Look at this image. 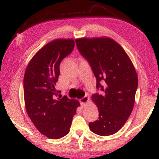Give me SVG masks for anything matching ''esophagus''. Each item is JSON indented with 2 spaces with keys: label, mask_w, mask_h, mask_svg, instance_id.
Segmentation results:
<instances>
[{
  "label": "esophagus",
  "mask_w": 159,
  "mask_h": 159,
  "mask_svg": "<svg viewBox=\"0 0 159 159\" xmlns=\"http://www.w3.org/2000/svg\"><path fill=\"white\" fill-rule=\"evenodd\" d=\"M89 101V98L87 97V96H84L80 100V104H81L82 106H85L87 103H88V102Z\"/></svg>",
  "instance_id": "esophagus-1"
}]
</instances>
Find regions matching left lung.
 Listing matches in <instances>:
<instances>
[{"mask_svg": "<svg viewBox=\"0 0 159 159\" xmlns=\"http://www.w3.org/2000/svg\"><path fill=\"white\" fill-rule=\"evenodd\" d=\"M75 42L96 78V88L102 91L92 95L99 117L89 123V127L101 136L115 134L133 109L138 85L134 67L125 50L109 38H80Z\"/></svg>", "mask_w": 159, "mask_h": 159, "instance_id": "left-lung-1", "label": "left lung"}]
</instances>
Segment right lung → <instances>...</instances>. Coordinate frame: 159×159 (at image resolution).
<instances>
[{"label":"right lung","instance_id":"obj_1","mask_svg":"<svg viewBox=\"0 0 159 159\" xmlns=\"http://www.w3.org/2000/svg\"><path fill=\"white\" fill-rule=\"evenodd\" d=\"M75 48L72 39L51 41L37 52L26 69L24 97L28 116L35 127L51 139L69 133L80 102L61 97L55 85L59 77L61 61Z\"/></svg>","mask_w":159,"mask_h":159}]
</instances>
